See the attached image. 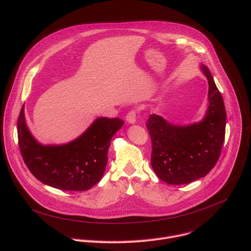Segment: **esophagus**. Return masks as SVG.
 <instances>
[{"label": "esophagus", "instance_id": "34e87169", "mask_svg": "<svg viewBox=\"0 0 251 251\" xmlns=\"http://www.w3.org/2000/svg\"><path fill=\"white\" fill-rule=\"evenodd\" d=\"M136 116H137V110L133 109L131 110L127 116H126V121L129 123V124H135L136 123Z\"/></svg>", "mask_w": 251, "mask_h": 251}]
</instances>
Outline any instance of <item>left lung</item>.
Returning <instances> with one entry per match:
<instances>
[{"mask_svg":"<svg viewBox=\"0 0 251 251\" xmlns=\"http://www.w3.org/2000/svg\"><path fill=\"white\" fill-rule=\"evenodd\" d=\"M201 69L208 82V106L202 120L176 125L153 114L146 124L152 140V168L169 185L189 184L206 176L216 166L225 141L223 96L209 69L203 64Z\"/></svg>","mask_w":251,"mask_h":251,"instance_id":"obj_1","label":"left lung"}]
</instances>
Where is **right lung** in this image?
Returning <instances> with one entry per match:
<instances>
[{
    "instance_id": "right-lung-1",
    "label": "right lung",
    "mask_w": 251,
    "mask_h": 251,
    "mask_svg": "<svg viewBox=\"0 0 251 251\" xmlns=\"http://www.w3.org/2000/svg\"><path fill=\"white\" fill-rule=\"evenodd\" d=\"M119 118L99 117L78 138L62 145H43L29 132L23 105L18 119L21 154L30 173L62 191H87L104 175L110 142L123 126Z\"/></svg>"
}]
</instances>
